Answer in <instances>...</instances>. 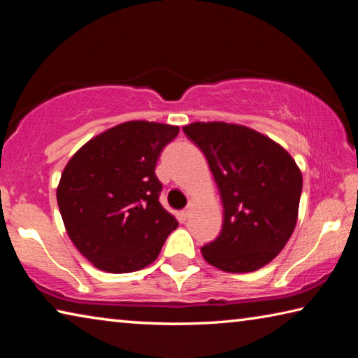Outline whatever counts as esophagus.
<instances>
[{
  "instance_id": "obj_1",
  "label": "esophagus",
  "mask_w": 358,
  "mask_h": 358,
  "mask_svg": "<svg viewBox=\"0 0 358 358\" xmlns=\"http://www.w3.org/2000/svg\"><path fill=\"white\" fill-rule=\"evenodd\" d=\"M189 216H191V207H187V208L181 211V217H183V220H187Z\"/></svg>"
}]
</instances>
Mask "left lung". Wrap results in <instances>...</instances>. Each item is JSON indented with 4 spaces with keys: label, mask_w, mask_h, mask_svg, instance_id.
Wrapping results in <instances>:
<instances>
[{
    "label": "left lung",
    "mask_w": 358,
    "mask_h": 358,
    "mask_svg": "<svg viewBox=\"0 0 358 358\" xmlns=\"http://www.w3.org/2000/svg\"><path fill=\"white\" fill-rule=\"evenodd\" d=\"M185 134L208 161L224 207L217 238L202 246L210 265L250 273L271 262L292 235L303 178L281 145L222 121L191 123Z\"/></svg>",
    "instance_id": "8db88e82"
}]
</instances>
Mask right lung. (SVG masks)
Returning a JSON list of instances; mask_svg holds the SVG:
<instances>
[{
  "label": "right lung",
  "instance_id": "obj_1",
  "mask_svg": "<svg viewBox=\"0 0 358 358\" xmlns=\"http://www.w3.org/2000/svg\"><path fill=\"white\" fill-rule=\"evenodd\" d=\"M178 126L126 121L87 142L66 164L57 201L66 232L96 268L142 270L178 227L162 207L155 169Z\"/></svg>",
  "mask_w": 358,
  "mask_h": 358
}]
</instances>
